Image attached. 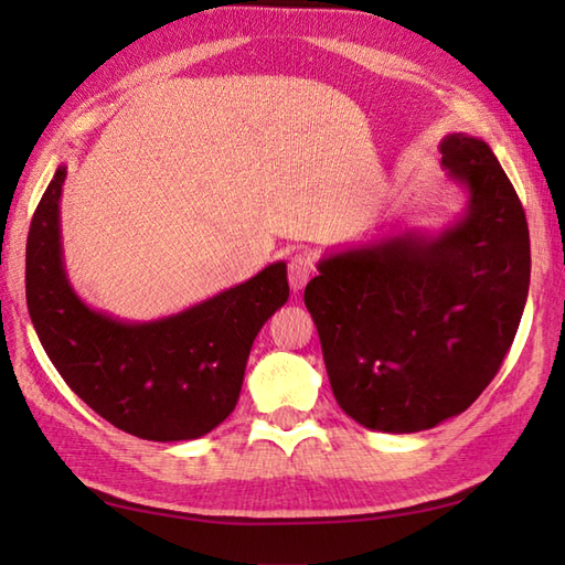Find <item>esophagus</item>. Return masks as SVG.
Here are the masks:
<instances>
[{
	"label": "esophagus",
	"mask_w": 565,
	"mask_h": 565,
	"mask_svg": "<svg viewBox=\"0 0 565 565\" xmlns=\"http://www.w3.org/2000/svg\"><path fill=\"white\" fill-rule=\"evenodd\" d=\"M286 271H289V284L294 291H301L303 286L308 284L310 276H313L316 271V264L313 259H310L308 255H294L289 259V267H286Z\"/></svg>",
	"instance_id": "esophagus-1"
}]
</instances>
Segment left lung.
<instances>
[{"mask_svg": "<svg viewBox=\"0 0 565 565\" xmlns=\"http://www.w3.org/2000/svg\"><path fill=\"white\" fill-rule=\"evenodd\" d=\"M439 152L468 189L461 218L320 259L303 294L334 401L393 435L435 427L486 391L530 291V227L493 150L451 134Z\"/></svg>", "mask_w": 565, "mask_h": 565, "instance_id": "1", "label": "left lung"}]
</instances>
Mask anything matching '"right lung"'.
Returning <instances> with one entry per match:
<instances>
[{
  "instance_id": "1",
  "label": "right lung",
  "mask_w": 565,
  "mask_h": 565,
  "mask_svg": "<svg viewBox=\"0 0 565 565\" xmlns=\"http://www.w3.org/2000/svg\"><path fill=\"white\" fill-rule=\"evenodd\" d=\"M57 167L33 213L26 243V303L45 354L67 386L114 427L150 441L209 435L235 411L247 356L289 298L286 264L274 262L182 313L124 322L72 291L60 245Z\"/></svg>"
}]
</instances>
